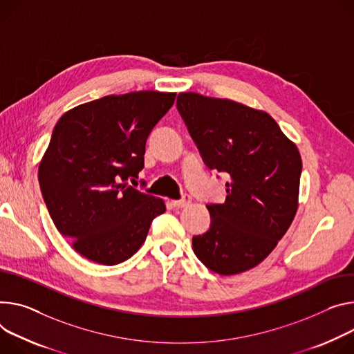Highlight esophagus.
Wrapping results in <instances>:
<instances>
[{
	"mask_svg": "<svg viewBox=\"0 0 354 354\" xmlns=\"http://www.w3.org/2000/svg\"><path fill=\"white\" fill-rule=\"evenodd\" d=\"M190 201H192V199H190L189 196H183V199H180V201H172V205H174L175 207L180 209V207H186V206H189Z\"/></svg>",
	"mask_w": 354,
	"mask_h": 354,
	"instance_id": "obj_1",
	"label": "esophagus"
}]
</instances>
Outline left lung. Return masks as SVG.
Returning <instances> with one entry per match:
<instances>
[{
    "label": "left lung",
    "instance_id": "8db88e82",
    "mask_svg": "<svg viewBox=\"0 0 354 354\" xmlns=\"http://www.w3.org/2000/svg\"><path fill=\"white\" fill-rule=\"evenodd\" d=\"M178 110L210 169L229 175L227 196L207 205L210 229L192 239L213 272L234 275L264 261L298 210L302 159L295 142L266 111L179 93Z\"/></svg>",
    "mask_w": 354,
    "mask_h": 354
}]
</instances>
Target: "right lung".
Here are the masks:
<instances>
[{
	"instance_id": "obj_1",
	"label": "right lung",
	"mask_w": 354,
	"mask_h": 354,
	"mask_svg": "<svg viewBox=\"0 0 354 354\" xmlns=\"http://www.w3.org/2000/svg\"><path fill=\"white\" fill-rule=\"evenodd\" d=\"M176 93L111 94L63 114L39 162V185L59 233L84 259L115 266L144 244L167 207L128 185L144 168L145 142Z\"/></svg>"
}]
</instances>
